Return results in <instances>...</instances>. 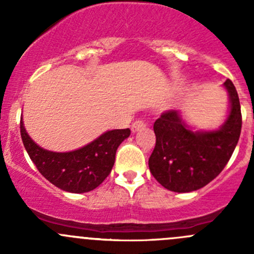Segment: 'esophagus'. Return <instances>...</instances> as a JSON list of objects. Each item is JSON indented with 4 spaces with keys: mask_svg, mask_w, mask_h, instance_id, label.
<instances>
[{
    "mask_svg": "<svg viewBox=\"0 0 254 254\" xmlns=\"http://www.w3.org/2000/svg\"><path fill=\"white\" fill-rule=\"evenodd\" d=\"M145 127H146L145 123L141 122V120H136V122L132 123V125H131V131H132V132H137V131H140V130L145 129Z\"/></svg>",
    "mask_w": 254,
    "mask_h": 254,
    "instance_id": "obj_1",
    "label": "esophagus"
}]
</instances>
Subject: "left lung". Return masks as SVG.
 <instances>
[{
  "mask_svg": "<svg viewBox=\"0 0 254 254\" xmlns=\"http://www.w3.org/2000/svg\"><path fill=\"white\" fill-rule=\"evenodd\" d=\"M229 113L215 130H193L181 112H166L153 124L156 146L148 158L150 172L166 189L189 193L220 175L234 153L242 127L240 99L234 83L224 82Z\"/></svg>",
  "mask_w": 254,
  "mask_h": 254,
  "instance_id": "obj_1",
  "label": "left lung"
}]
</instances>
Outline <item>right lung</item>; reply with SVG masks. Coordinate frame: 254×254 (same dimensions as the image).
Instances as JSON below:
<instances>
[{"label":"right lung","mask_w":254,"mask_h":254,"mask_svg":"<svg viewBox=\"0 0 254 254\" xmlns=\"http://www.w3.org/2000/svg\"><path fill=\"white\" fill-rule=\"evenodd\" d=\"M129 135L130 129L109 130L77 150L54 152L33 141L20 118V136L30 160L50 183L70 193L96 189L111 173L118 147Z\"/></svg>","instance_id":"1"}]
</instances>
